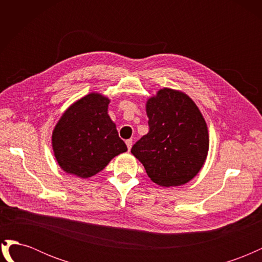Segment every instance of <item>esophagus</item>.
<instances>
[{
	"label": "esophagus",
	"mask_w": 262,
	"mask_h": 262,
	"mask_svg": "<svg viewBox=\"0 0 262 262\" xmlns=\"http://www.w3.org/2000/svg\"><path fill=\"white\" fill-rule=\"evenodd\" d=\"M125 144H126V146H128V149L130 150L131 147H132V140H131V139L126 140V141H125Z\"/></svg>",
	"instance_id": "1"
}]
</instances>
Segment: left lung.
<instances>
[{
    "label": "left lung",
    "mask_w": 262,
    "mask_h": 262,
    "mask_svg": "<svg viewBox=\"0 0 262 262\" xmlns=\"http://www.w3.org/2000/svg\"><path fill=\"white\" fill-rule=\"evenodd\" d=\"M149 131L131 148L150 180L162 187L191 180L207 160L208 126L188 95L163 89L146 102Z\"/></svg>",
    "instance_id": "left-lung-1"
}]
</instances>
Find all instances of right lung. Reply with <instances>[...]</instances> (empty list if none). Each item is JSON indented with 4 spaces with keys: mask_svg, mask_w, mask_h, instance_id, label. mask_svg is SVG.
<instances>
[{
    "mask_svg": "<svg viewBox=\"0 0 262 262\" xmlns=\"http://www.w3.org/2000/svg\"><path fill=\"white\" fill-rule=\"evenodd\" d=\"M109 102L102 95L91 93L62 115L52 133V147L66 172L92 177L128 150L108 115Z\"/></svg>",
    "mask_w": 262,
    "mask_h": 262,
    "instance_id": "add662e5",
    "label": "right lung"
}]
</instances>
